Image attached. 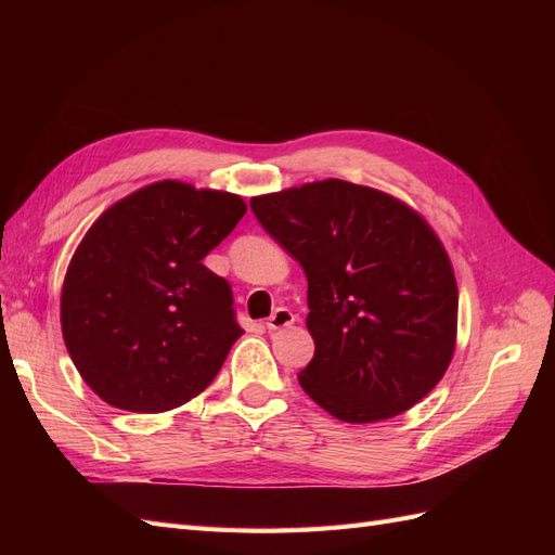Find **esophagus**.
<instances>
[{"label":"esophagus","instance_id":"obj_1","mask_svg":"<svg viewBox=\"0 0 555 555\" xmlns=\"http://www.w3.org/2000/svg\"><path fill=\"white\" fill-rule=\"evenodd\" d=\"M296 322V314L287 308H278L271 317L266 319V328L268 331H280V328H287Z\"/></svg>","mask_w":555,"mask_h":555}]
</instances>
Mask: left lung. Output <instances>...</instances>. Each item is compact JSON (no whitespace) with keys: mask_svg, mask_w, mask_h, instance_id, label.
Returning a JSON list of instances; mask_svg holds the SVG:
<instances>
[{"mask_svg":"<svg viewBox=\"0 0 555 555\" xmlns=\"http://www.w3.org/2000/svg\"><path fill=\"white\" fill-rule=\"evenodd\" d=\"M249 208L306 271L314 357L298 382L317 405L371 424L428 396L453 354L459 289L422 217L335 178L255 196Z\"/></svg>","mask_w":555,"mask_h":555,"instance_id":"obj_1","label":"left lung"}]
</instances>
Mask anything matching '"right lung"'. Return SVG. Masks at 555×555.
<instances>
[{
    "label": "right lung",
    "instance_id": "right-lung-1",
    "mask_svg": "<svg viewBox=\"0 0 555 555\" xmlns=\"http://www.w3.org/2000/svg\"><path fill=\"white\" fill-rule=\"evenodd\" d=\"M243 198L164 180L117 201L86 233L62 287V335L90 389L127 412H166L220 373L236 322L229 282L201 263Z\"/></svg>",
    "mask_w": 555,
    "mask_h": 555
}]
</instances>
